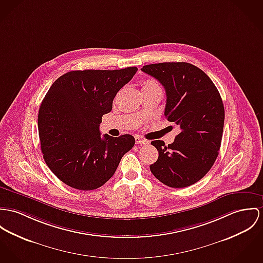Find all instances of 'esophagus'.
Returning a JSON list of instances; mask_svg holds the SVG:
<instances>
[{"label":"esophagus","mask_w":263,"mask_h":263,"mask_svg":"<svg viewBox=\"0 0 263 263\" xmlns=\"http://www.w3.org/2000/svg\"><path fill=\"white\" fill-rule=\"evenodd\" d=\"M135 142L136 144H140V145H145V144H148V141L144 138H142L140 136H136L135 137Z\"/></svg>","instance_id":"esophagus-1"}]
</instances>
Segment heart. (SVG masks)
Listing matches in <instances>:
<instances>
[{
    "label": "heart",
    "instance_id": "1",
    "mask_svg": "<svg viewBox=\"0 0 263 263\" xmlns=\"http://www.w3.org/2000/svg\"><path fill=\"white\" fill-rule=\"evenodd\" d=\"M153 88H160L159 84L154 80H146L142 84V90L143 89H153Z\"/></svg>",
    "mask_w": 263,
    "mask_h": 263
}]
</instances>
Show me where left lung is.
Segmentation results:
<instances>
[{"mask_svg":"<svg viewBox=\"0 0 263 263\" xmlns=\"http://www.w3.org/2000/svg\"><path fill=\"white\" fill-rule=\"evenodd\" d=\"M141 70L164 86V115L180 128L168 146L162 140L151 142L159 156L150 170L169 187L190 186L205 176L218 156L224 125L220 94L202 70L189 63L151 64Z\"/></svg>","mask_w":263,"mask_h":263,"instance_id":"1","label":"left lung"}]
</instances>
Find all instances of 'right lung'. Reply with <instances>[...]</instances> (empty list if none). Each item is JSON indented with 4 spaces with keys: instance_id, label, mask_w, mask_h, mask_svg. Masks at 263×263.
Listing matches in <instances>:
<instances>
[{
    "instance_id": "right-lung-1",
    "label": "right lung",
    "mask_w": 263,
    "mask_h": 263,
    "mask_svg": "<svg viewBox=\"0 0 263 263\" xmlns=\"http://www.w3.org/2000/svg\"><path fill=\"white\" fill-rule=\"evenodd\" d=\"M137 70L71 71L47 92L38 115L41 149L50 170L68 186L79 190L101 187L134 146L129 134L101 138L99 126L118 91Z\"/></svg>"
}]
</instances>
